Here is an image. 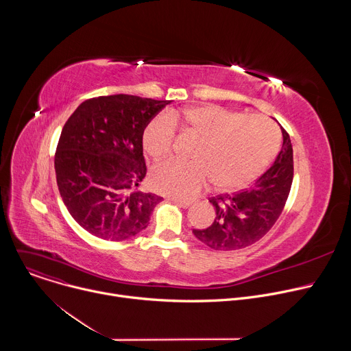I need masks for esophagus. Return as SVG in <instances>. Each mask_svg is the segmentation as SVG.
Returning a JSON list of instances; mask_svg holds the SVG:
<instances>
[{
  "label": "esophagus",
  "instance_id": "esophagus-1",
  "mask_svg": "<svg viewBox=\"0 0 351 351\" xmlns=\"http://www.w3.org/2000/svg\"><path fill=\"white\" fill-rule=\"evenodd\" d=\"M172 202L176 203L178 206L183 207V208H187L191 206V202H187V199H180V198H172Z\"/></svg>",
  "mask_w": 351,
  "mask_h": 351
}]
</instances>
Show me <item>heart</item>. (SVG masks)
Here are the masks:
<instances>
[{
    "label": "heart",
    "instance_id": "obj_1",
    "mask_svg": "<svg viewBox=\"0 0 351 351\" xmlns=\"http://www.w3.org/2000/svg\"><path fill=\"white\" fill-rule=\"evenodd\" d=\"M182 132L199 138L194 161L169 160L152 173L153 186L179 198H193L213 180L222 191H236L253 182L272 161L279 133L264 115H244L218 106L190 107L160 114L147 123L143 147L156 160L171 154Z\"/></svg>",
    "mask_w": 351,
    "mask_h": 351
}]
</instances>
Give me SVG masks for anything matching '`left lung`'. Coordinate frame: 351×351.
<instances>
[{
    "mask_svg": "<svg viewBox=\"0 0 351 351\" xmlns=\"http://www.w3.org/2000/svg\"><path fill=\"white\" fill-rule=\"evenodd\" d=\"M282 136L275 162L252 186L210 198L217 215L208 228L193 229L199 241L218 252H233L252 245L269 232L282 214L293 182V148L283 128Z\"/></svg>",
    "mask_w": 351,
    "mask_h": 351,
    "instance_id": "left-lung-1",
    "label": "left lung"
}]
</instances>
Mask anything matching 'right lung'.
Segmentation results:
<instances>
[{"mask_svg":"<svg viewBox=\"0 0 351 351\" xmlns=\"http://www.w3.org/2000/svg\"><path fill=\"white\" fill-rule=\"evenodd\" d=\"M171 101L129 94L86 99L66 121L54 160L57 184L72 218L110 241L148 226L162 197L138 190L147 168L143 132Z\"/></svg>","mask_w":351,"mask_h":351,"instance_id":"1","label":"right lung"}]
</instances>
